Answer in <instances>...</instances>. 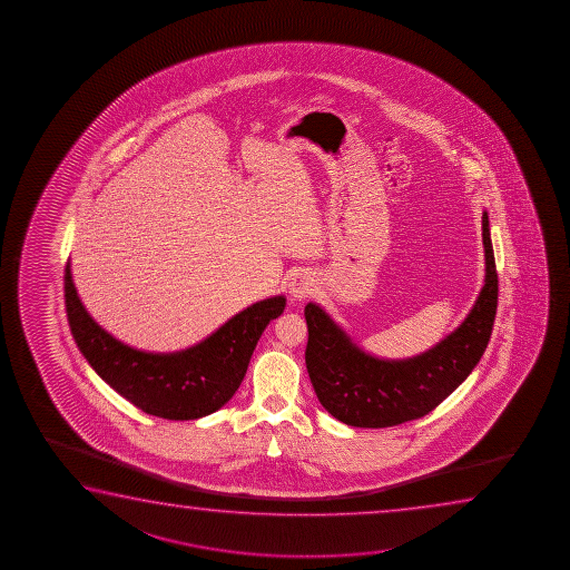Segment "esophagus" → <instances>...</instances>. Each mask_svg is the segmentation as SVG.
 I'll return each mask as SVG.
<instances>
[{"label": "esophagus", "mask_w": 570, "mask_h": 570, "mask_svg": "<svg viewBox=\"0 0 570 570\" xmlns=\"http://www.w3.org/2000/svg\"><path fill=\"white\" fill-rule=\"evenodd\" d=\"M289 296L294 297V299H305V297L312 296L313 292H315V281H313V276L309 273H297L289 278L288 284Z\"/></svg>", "instance_id": "esophagus-1"}]
</instances>
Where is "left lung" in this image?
Segmentation results:
<instances>
[{"label": "left lung", "instance_id": "obj_1", "mask_svg": "<svg viewBox=\"0 0 570 570\" xmlns=\"http://www.w3.org/2000/svg\"><path fill=\"white\" fill-rule=\"evenodd\" d=\"M484 286L465 321L424 354L380 360L360 351L321 309L305 305V366L321 405L335 419L360 429H387L434 411L465 382L491 341L499 302L489 216L483 212Z\"/></svg>", "mask_w": 570, "mask_h": 570}]
</instances>
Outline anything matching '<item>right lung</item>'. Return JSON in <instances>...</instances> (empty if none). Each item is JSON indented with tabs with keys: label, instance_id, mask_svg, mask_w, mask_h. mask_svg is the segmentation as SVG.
Masks as SVG:
<instances>
[{
	"label": "right lung",
	"instance_id": "right-lung-1",
	"mask_svg": "<svg viewBox=\"0 0 570 570\" xmlns=\"http://www.w3.org/2000/svg\"><path fill=\"white\" fill-rule=\"evenodd\" d=\"M63 297L71 335L95 372L134 406L167 421H195L226 405L266 325L286 307V297H268L193 348L154 354L126 346L89 317L71 282L70 263L63 271Z\"/></svg>",
	"mask_w": 570,
	"mask_h": 570
}]
</instances>
